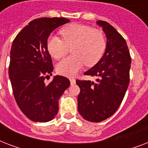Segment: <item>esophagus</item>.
<instances>
[{
  "label": "esophagus",
  "mask_w": 148,
  "mask_h": 148,
  "mask_svg": "<svg viewBox=\"0 0 148 148\" xmlns=\"http://www.w3.org/2000/svg\"><path fill=\"white\" fill-rule=\"evenodd\" d=\"M70 81H71V85H73V84H75V79L74 78V77H70Z\"/></svg>",
  "instance_id": "34e87169"
}]
</instances>
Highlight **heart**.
I'll list each match as a JSON object with an SVG mask.
<instances>
[{
  "label": "heart",
  "mask_w": 148,
  "mask_h": 148,
  "mask_svg": "<svg viewBox=\"0 0 148 148\" xmlns=\"http://www.w3.org/2000/svg\"><path fill=\"white\" fill-rule=\"evenodd\" d=\"M60 39L51 36L47 47L51 55L55 59L64 58L72 48L73 55L65 58L57 66L59 74L74 76L85 64L92 67L101 60L107 46L105 36L101 31L84 24H72L60 31Z\"/></svg>",
  "instance_id": "obj_1"
}]
</instances>
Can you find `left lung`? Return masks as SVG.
<instances>
[{"label": "left lung", "instance_id": "8db88e82", "mask_svg": "<svg viewBox=\"0 0 148 148\" xmlns=\"http://www.w3.org/2000/svg\"><path fill=\"white\" fill-rule=\"evenodd\" d=\"M107 37L104 54L84 73L97 77L96 82L77 80L81 89L77 97L79 114L90 122H101L114 114L130 82L131 58L126 40L109 23L98 21Z\"/></svg>", "mask_w": 148, "mask_h": 148}]
</instances>
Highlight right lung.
Wrapping results in <instances>:
<instances>
[{
    "mask_svg": "<svg viewBox=\"0 0 148 148\" xmlns=\"http://www.w3.org/2000/svg\"><path fill=\"white\" fill-rule=\"evenodd\" d=\"M64 17H41L31 21L12 43L9 77L13 94L24 114L35 122L50 121L58 114V101L70 86L69 79L52 75V59L47 38L52 31L69 22Z\"/></svg>",
    "mask_w": 148,
    "mask_h": 148,
    "instance_id": "right-lung-1",
    "label": "right lung"
}]
</instances>
